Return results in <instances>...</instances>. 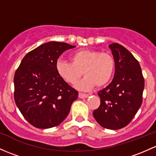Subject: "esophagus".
Here are the masks:
<instances>
[{
  "mask_svg": "<svg viewBox=\"0 0 156 156\" xmlns=\"http://www.w3.org/2000/svg\"><path fill=\"white\" fill-rule=\"evenodd\" d=\"M78 96H79V98H81V99H84V98L88 97V95L85 94V93H79V94H78Z\"/></svg>",
  "mask_w": 156,
  "mask_h": 156,
  "instance_id": "esophagus-1",
  "label": "esophagus"
}]
</instances>
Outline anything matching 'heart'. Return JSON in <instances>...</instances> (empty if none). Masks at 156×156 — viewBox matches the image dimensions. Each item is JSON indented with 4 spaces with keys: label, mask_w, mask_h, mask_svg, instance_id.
Segmentation results:
<instances>
[{
    "label": "heart",
    "mask_w": 156,
    "mask_h": 156,
    "mask_svg": "<svg viewBox=\"0 0 156 156\" xmlns=\"http://www.w3.org/2000/svg\"><path fill=\"white\" fill-rule=\"evenodd\" d=\"M71 62L58 59L56 70L59 76L69 84H77L81 90H90L96 85L102 87L111 81L115 71V59L109 52L96 50H80L70 56Z\"/></svg>",
    "instance_id": "heart-1"
}]
</instances>
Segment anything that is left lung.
Returning a JSON list of instances; mask_svg holds the SVG:
<instances>
[{
	"label": "left lung",
	"instance_id": "8db88e82",
	"mask_svg": "<svg viewBox=\"0 0 156 156\" xmlns=\"http://www.w3.org/2000/svg\"><path fill=\"white\" fill-rule=\"evenodd\" d=\"M109 47L115 73L111 83L98 93L101 103L93 114L100 126L117 130L127 126L141 105L144 78L138 61L125 47L118 43Z\"/></svg>",
	"mask_w": 156,
	"mask_h": 156
}]
</instances>
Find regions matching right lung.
<instances>
[{"label": "right lung", "instance_id": "obj_1", "mask_svg": "<svg viewBox=\"0 0 156 156\" xmlns=\"http://www.w3.org/2000/svg\"><path fill=\"white\" fill-rule=\"evenodd\" d=\"M65 42H49L30 51L14 75V99L26 120L39 129L61 123L70 111L78 92L57 73L56 62L68 49Z\"/></svg>", "mask_w": 156, "mask_h": 156}]
</instances>
